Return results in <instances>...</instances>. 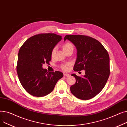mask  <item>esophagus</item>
<instances>
[{
	"mask_svg": "<svg viewBox=\"0 0 127 127\" xmlns=\"http://www.w3.org/2000/svg\"><path fill=\"white\" fill-rule=\"evenodd\" d=\"M64 77H69V74H67V73H64Z\"/></svg>",
	"mask_w": 127,
	"mask_h": 127,
	"instance_id": "esophagus-1",
	"label": "esophagus"
}]
</instances>
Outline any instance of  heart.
<instances>
[{"instance_id":"b5f03b06","label":"heart","mask_w":127,"mask_h":127,"mask_svg":"<svg viewBox=\"0 0 127 127\" xmlns=\"http://www.w3.org/2000/svg\"><path fill=\"white\" fill-rule=\"evenodd\" d=\"M63 50L65 52L66 51H67L68 50H70V49L74 50V46H73L72 44L70 43H66L64 45V46L63 47ZM55 51H56V48H55L54 49H53V50H52V52H51V55L52 56H53V54H54L55 52ZM69 65V64L63 65L62 66V68L63 70H67L68 69V66Z\"/></svg>"}]
</instances>
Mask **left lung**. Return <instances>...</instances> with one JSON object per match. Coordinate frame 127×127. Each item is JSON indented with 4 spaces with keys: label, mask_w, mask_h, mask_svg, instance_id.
<instances>
[{
    "label": "left lung",
    "mask_w": 127,
    "mask_h": 127,
    "mask_svg": "<svg viewBox=\"0 0 127 127\" xmlns=\"http://www.w3.org/2000/svg\"><path fill=\"white\" fill-rule=\"evenodd\" d=\"M77 49L75 71L85 70L82 77L73 74L76 83L70 91L77 98L89 100L96 96L104 87L110 75V58L108 51L97 39L82 35H66Z\"/></svg>",
    "instance_id": "1"
}]
</instances>
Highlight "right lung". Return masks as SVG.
Instances as JSON below:
<instances>
[{"instance_id":"obj_1","label":"right lung","mask_w":127,"mask_h":127,"mask_svg":"<svg viewBox=\"0 0 127 127\" xmlns=\"http://www.w3.org/2000/svg\"><path fill=\"white\" fill-rule=\"evenodd\" d=\"M61 39V36L54 33L37 34L28 38L19 49L17 72L23 87L30 95H47L63 77L61 72H48L42 67L51 61L52 50Z\"/></svg>"}]
</instances>
